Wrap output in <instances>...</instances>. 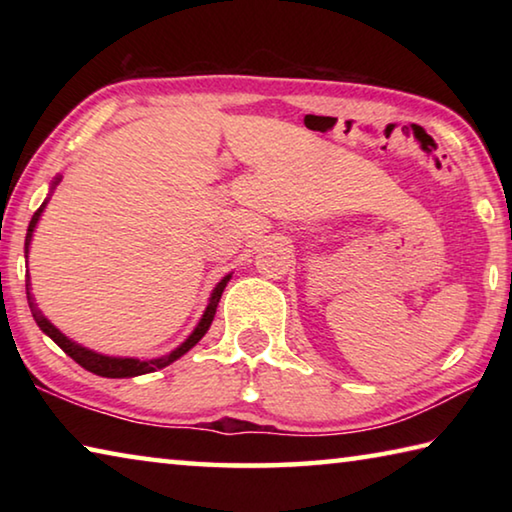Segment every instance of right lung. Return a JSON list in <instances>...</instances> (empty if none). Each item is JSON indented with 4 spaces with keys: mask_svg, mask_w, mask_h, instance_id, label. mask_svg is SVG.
Wrapping results in <instances>:
<instances>
[{
    "mask_svg": "<svg viewBox=\"0 0 512 512\" xmlns=\"http://www.w3.org/2000/svg\"><path fill=\"white\" fill-rule=\"evenodd\" d=\"M58 180H60V178H56V183H58ZM56 183H54V185H56ZM45 205H47V203H42V205L38 207L36 214H33L31 223H29L27 241H24V250H27V253H29V244H31L33 228H36V223H38V219H40L42 210H45ZM228 282H230V275H225L223 280H221L219 284H216V289H214L212 298H210V305H207L205 314H203V318H201V323L196 325V329L192 332V336H189V339H187L183 345H180V348H176V350H173L171 354H167V357H160V359H146V361H140V359H121V357H106V354H97V352H92V350H85V348H81L79 343L69 341L65 334H60L58 329H56L54 325H51L45 316H42V311L38 309L36 302H33V296H31V291H29V287H31V284H29V271H27V298H29L31 314H33V318H36L38 327L42 329V332H45V334L49 336V339H54V343L58 345L60 350H63V352L67 354V357H72L76 363H79V366H83L85 370L94 372V375H99V377L124 379V377H137V375H146V372H155V370H160V368L169 366V363H173L176 359L183 357L185 352L192 350L194 345L203 339L207 329H210L212 320H214V314H216V305H219L221 293H223L225 284H228Z\"/></svg>",
    "mask_w": 512,
    "mask_h": 512,
    "instance_id": "obj_1",
    "label": "right lung"
}]
</instances>
